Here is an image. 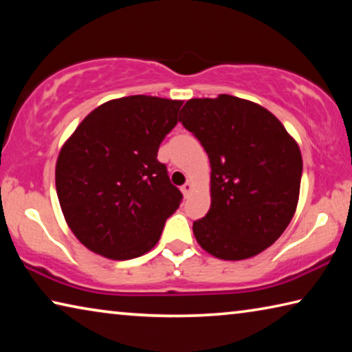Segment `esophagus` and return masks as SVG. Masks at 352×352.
Here are the masks:
<instances>
[{"label": "esophagus", "instance_id": "esophagus-1", "mask_svg": "<svg viewBox=\"0 0 352 352\" xmlns=\"http://www.w3.org/2000/svg\"><path fill=\"white\" fill-rule=\"evenodd\" d=\"M190 189H192V184H190V182H186L182 186V192L184 194V195H188L189 192H190Z\"/></svg>", "mask_w": 352, "mask_h": 352}]
</instances>
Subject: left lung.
<instances>
[{"mask_svg":"<svg viewBox=\"0 0 352 352\" xmlns=\"http://www.w3.org/2000/svg\"><path fill=\"white\" fill-rule=\"evenodd\" d=\"M180 113L211 164V206L192 225L195 239L226 261L264 252L295 214L300 147L269 110L230 94L190 99Z\"/></svg>","mask_w":352,"mask_h":352,"instance_id":"left-lung-1","label":"left lung"}]
</instances>
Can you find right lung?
Returning a JSON list of instances; mask_svg holds the SVG:
<instances>
[{
    "instance_id": "add662e5",
    "label": "right lung",
    "mask_w": 352,
    "mask_h": 352,
    "mask_svg": "<svg viewBox=\"0 0 352 352\" xmlns=\"http://www.w3.org/2000/svg\"><path fill=\"white\" fill-rule=\"evenodd\" d=\"M182 100L119 98L93 110L57 158L65 220L91 252L126 261L157 245L183 200L157 155L180 121Z\"/></svg>"
}]
</instances>
